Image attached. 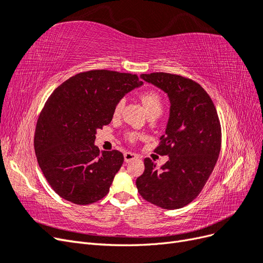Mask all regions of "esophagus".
<instances>
[{"instance_id":"obj_1","label":"esophagus","mask_w":263,"mask_h":263,"mask_svg":"<svg viewBox=\"0 0 263 263\" xmlns=\"http://www.w3.org/2000/svg\"><path fill=\"white\" fill-rule=\"evenodd\" d=\"M124 159H125L126 162H128V161L134 160V159H137V155L134 154V153H129V151H127V153L124 154Z\"/></svg>"}]
</instances>
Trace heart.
Wrapping results in <instances>:
<instances>
[{
    "label": "heart",
    "instance_id": "1",
    "mask_svg": "<svg viewBox=\"0 0 263 263\" xmlns=\"http://www.w3.org/2000/svg\"><path fill=\"white\" fill-rule=\"evenodd\" d=\"M140 100L142 104H144L148 115H151V114L159 115L161 113V110L163 108V100L159 92L155 90H147L140 95ZM124 104H125L124 99L119 100L116 103L115 108H114V116H118L121 114ZM127 138H128L130 141H134L137 138V135L135 133H128L127 134Z\"/></svg>",
    "mask_w": 263,
    "mask_h": 263
}]
</instances>
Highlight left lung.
<instances>
[{
    "label": "left lung",
    "mask_w": 263,
    "mask_h": 263,
    "mask_svg": "<svg viewBox=\"0 0 263 263\" xmlns=\"http://www.w3.org/2000/svg\"><path fill=\"white\" fill-rule=\"evenodd\" d=\"M140 78L168 94L170 117L155 153L169 156L160 169L150 158L136 180L139 194L164 210H177L198 196L217 162L221 128L212 99L197 82L154 72Z\"/></svg>",
    "instance_id": "1"
}]
</instances>
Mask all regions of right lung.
<instances>
[{
	"label": "right lung",
	"instance_id": "obj_1",
	"mask_svg": "<svg viewBox=\"0 0 263 263\" xmlns=\"http://www.w3.org/2000/svg\"><path fill=\"white\" fill-rule=\"evenodd\" d=\"M141 84L137 74L90 70L51 93L38 117L34 147L46 180L59 196L87 205L108 193L124 156L118 150L101 153L95 134L112 121L116 103Z\"/></svg>",
	"mask_w": 263,
	"mask_h": 263
}]
</instances>
